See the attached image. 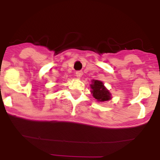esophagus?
I'll use <instances>...</instances> for the list:
<instances>
[{
  "mask_svg": "<svg viewBox=\"0 0 160 160\" xmlns=\"http://www.w3.org/2000/svg\"><path fill=\"white\" fill-rule=\"evenodd\" d=\"M83 75V72L82 71H77L76 72V76L77 77V78H80Z\"/></svg>",
  "mask_w": 160,
  "mask_h": 160,
  "instance_id": "34e87169",
  "label": "esophagus"
}]
</instances>
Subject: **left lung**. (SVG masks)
Listing matches in <instances>:
<instances>
[{
	"instance_id": "obj_1",
	"label": "left lung",
	"mask_w": 160,
	"mask_h": 160,
	"mask_svg": "<svg viewBox=\"0 0 160 160\" xmlns=\"http://www.w3.org/2000/svg\"><path fill=\"white\" fill-rule=\"evenodd\" d=\"M91 88L92 95L98 102H106L111 98V94L106 88L102 81L93 80L91 84Z\"/></svg>"
}]
</instances>
